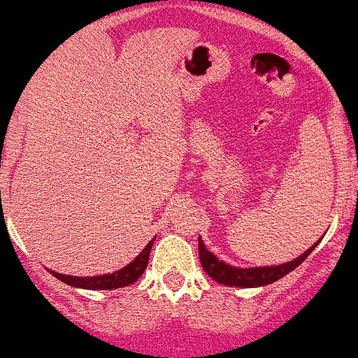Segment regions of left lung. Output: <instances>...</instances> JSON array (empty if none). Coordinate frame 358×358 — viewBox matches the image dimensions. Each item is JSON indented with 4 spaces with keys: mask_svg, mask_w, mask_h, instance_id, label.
I'll use <instances>...</instances> for the list:
<instances>
[{
    "mask_svg": "<svg viewBox=\"0 0 358 358\" xmlns=\"http://www.w3.org/2000/svg\"><path fill=\"white\" fill-rule=\"evenodd\" d=\"M317 245L318 242L311 245L306 253L296 257L295 260H291V262L280 264V266H266V267L229 266V264L218 260V257H215L211 251H207L202 238H198V253H200V262H202L203 271L211 276L213 280L218 282V284H225V286H231V287L233 286L258 287V286H267V284H271V282L280 280L282 276H286L287 273H291L295 267H299L300 264L304 262L306 258L309 257V253H311Z\"/></svg>",
    "mask_w": 358,
    "mask_h": 358,
    "instance_id": "obj_1",
    "label": "left lung"
}]
</instances>
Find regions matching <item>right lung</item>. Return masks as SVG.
Masks as SVG:
<instances>
[{
  "instance_id": "add662e5",
  "label": "right lung",
  "mask_w": 358,
  "mask_h": 358,
  "mask_svg": "<svg viewBox=\"0 0 358 358\" xmlns=\"http://www.w3.org/2000/svg\"><path fill=\"white\" fill-rule=\"evenodd\" d=\"M155 244V240H151L149 244L143 248V251L134 258L133 262L122 267L120 271H114L110 275H98V276H72V275H62V273L50 271L58 280L65 282L69 286L82 287V289H118V287L131 286L142 276L145 271L147 262H149V253Z\"/></svg>"
}]
</instances>
